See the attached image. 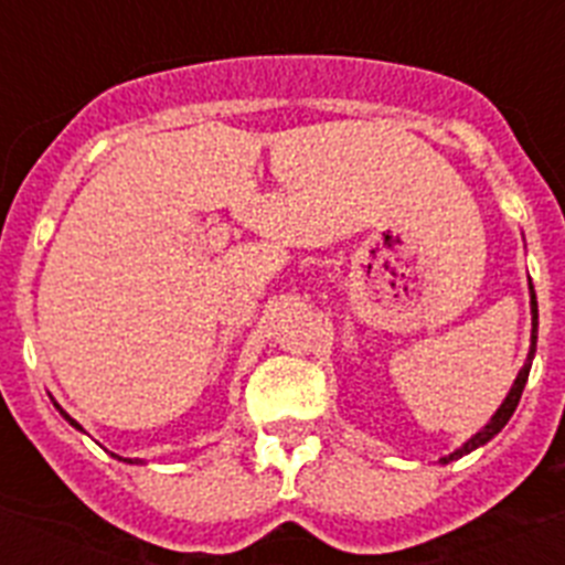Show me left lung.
I'll list each match as a JSON object with an SVG mask.
<instances>
[{
  "label": "left lung",
  "instance_id": "obj_1",
  "mask_svg": "<svg viewBox=\"0 0 565 565\" xmlns=\"http://www.w3.org/2000/svg\"><path fill=\"white\" fill-rule=\"evenodd\" d=\"M529 306H532V344H529V353H526V362H523L521 373L515 376V382H512V387H509L507 398L501 402V407L495 411V416L489 418L487 424H483L481 430L476 433L472 438H467V441L458 447V450H452L450 456L438 458L441 463H450V461H458L461 456H469L472 450H478V447H483L487 441H492V438L498 436V433L507 427V422L512 418V413H515L518 402H521V393L523 387H526V379H529V371H532V359H535V351H537V297H535V286L529 282Z\"/></svg>",
  "mask_w": 565,
  "mask_h": 565
}]
</instances>
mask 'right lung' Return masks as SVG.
Returning a JSON list of instances; mask_svg holds the SVG:
<instances>
[{"mask_svg": "<svg viewBox=\"0 0 565 565\" xmlns=\"http://www.w3.org/2000/svg\"><path fill=\"white\" fill-rule=\"evenodd\" d=\"M50 398H53V396H50ZM53 404H56V402H53ZM56 411H58V413H62V418H64V422H67V424H70V427H76V430H84V427H82V424H78V422H76V418H73V416H67V413H64V411H62V404H56ZM115 458H118V456H115ZM118 461H127V463H138V458H135V461H132V458H118Z\"/></svg>", "mask_w": 565, "mask_h": 565, "instance_id": "add662e5", "label": "right lung"}]
</instances>
